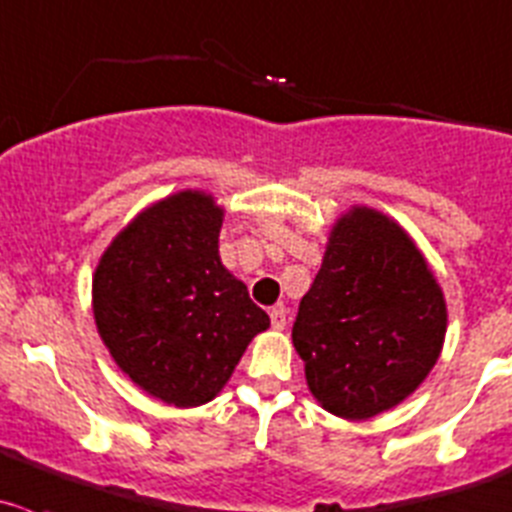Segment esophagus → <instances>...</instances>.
<instances>
[{
	"label": "esophagus",
	"mask_w": 512,
	"mask_h": 512,
	"mask_svg": "<svg viewBox=\"0 0 512 512\" xmlns=\"http://www.w3.org/2000/svg\"><path fill=\"white\" fill-rule=\"evenodd\" d=\"M270 320H272V327H275V330H285L287 327V310L285 307H272V312H270Z\"/></svg>",
	"instance_id": "obj_1"
}]
</instances>
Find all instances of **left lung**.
Wrapping results in <instances>:
<instances>
[{
    "label": "left lung",
    "mask_w": 512,
    "mask_h": 512,
    "mask_svg": "<svg viewBox=\"0 0 512 512\" xmlns=\"http://www.w3.org/2000/svg\"><path fill=\"white\" fill-rule=\"evenodd\" d=\"M445 330L443 287L413 237L365 205L337 217L292 325L312 398L345 420L393 410L430 375Z\"/></svg>",
    "instance_id": "1"
}]
</instances>
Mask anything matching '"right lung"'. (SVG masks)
Wrapping results in <instances>:
<instances>
[{
	"instance_id": "right-lung-1",
	"label": "right lung",
	"mask_w": 512,
	"mask_h": 512,
	"mask_svg": "<svg viewBox=\"0 0 512 512\" xmlns=\"http://www.w3.org/2000/svg\"><path fill=\"white\" fill-rule=\"evenodd\" d=\"M225 207L205 190L152 202L92 275L99 337L124 375L175 408L215 400L270 317L220 260Z\"/></svg>"
}]
</instances>
